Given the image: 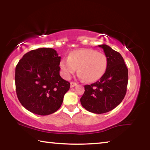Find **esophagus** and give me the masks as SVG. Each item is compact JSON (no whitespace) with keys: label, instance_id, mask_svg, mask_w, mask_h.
<instances>
[{"label":"esophagus","instance_id":"esophagus-1","mask_svg":"<svg viewBox=\"0 0 150 150\" xmlns=\"http://www.w3.org/2000/svg\"><path fill=\"white\" fill-rule=\"evenodd\" d=\"M77 85V83H75V82H71V83H70V86H71V87H74L75 86H76Z\"/></svg>","mask_w":150,"mask_h":150}]
</instances>
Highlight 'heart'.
Instances as JSON below:
<instances>
[{
    "instance_id": "1",
    "label": "heart",
    "mask_w": 150,
    "mask_h": 150,
    "mask_svg": "<svg viewBox=\"0 0 150 150\" xmlns=\"http://www.w3.org/2000/svg\"><path fill=\"white\" fill-rule=\"evenodd\" d=\"M59 66L65 78L69 79L78 69L81 79L92 83L99 80L105 74L108 60L103 53L92 49H82L71 52L68 59L61 61Z\"/></svg>"
}]
</instances>
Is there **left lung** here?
Listing matches in <instances>:
<instances>
[{"label":"left lung","mask_w":150,"mask_h":150,"mask_svg":"<svg viewBox=\"0 0 150 150\" xmlns=\"http://www.w3.org/2000/svg\"><path fill=\"white\" fill-rule=\"evenodd\" d=\"M107 57L108 66L105 74L91 85H85V93L81 98V105L95 114L113 110L124 99L128 81V69L120 53L106 44L99 45Z\"/></svg>","instance_id":"8db88e82"}]
</instances>
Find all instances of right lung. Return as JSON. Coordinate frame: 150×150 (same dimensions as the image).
<instances>
[{"label": "right lung", "mask_w": 150, "mask_h": 150, "mask_svg": "<svg viewBox=\"0 0 150 150\" xmlns=\"http://www.w3.org/2000/svg\"><path fill=\"white\" fill-rule=\"evenodd\" d=\"M61 57L52 48H38L26 53L15 70L16 95L28 110L38 115L56 112L70 83L59 75Z\"/></svg>", "instance_id": "1"}]
</instances>
